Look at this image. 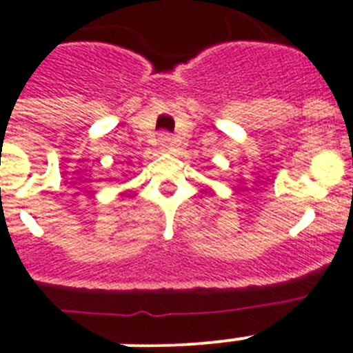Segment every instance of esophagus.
Returning <instances> with one entry per match:
<instances>
[{
    "mask_svg": "<svg viewBox=\"0 0 353 353\" xmlns=\"http://www.w3.org/2000/svg\"><path fill=\"white\" fill-rule=\"evenodd\" d=\"M157 141H159V147H161V148H168V147H170V143H172L170 134L163 132V134H159V137H157Z\"/></svg>",
    "mask_w": 353,
    "mask_h": 353,
    "instance_id": "34e87169",
    "label": "esophagus"
}]
</instances>
